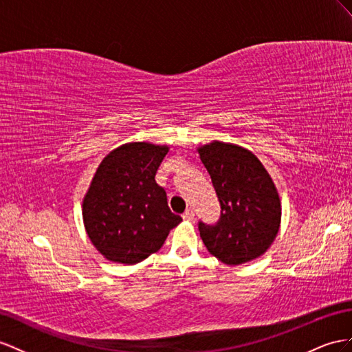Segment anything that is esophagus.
Wrapping results in <instances>:
<instances>
[{"label":"esophagus","mask_w":352,"mask_h":352,"mask_svg":"<svg viewBox=\"0 0 352 352\" xmlns=\"http://www.w3.org/2000/svg\"><path fill=\"white\" fill-rule=\"evenodd\" d=\"M183 219H184L186 221H193V220H195V211H193L192 208H187L186 212L183 214Z\"/></svg>","instance_id":"obj_1"}]
</instances>
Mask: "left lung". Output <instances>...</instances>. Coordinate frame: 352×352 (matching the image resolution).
Listing matches in <instances>:
<instances>
[{
  "mask_svg": "<svg viewBox=\"0 0 352 352\" xmlns=\"http://www.w3.org/2000/svg\"><path fill=\"white\" fill-rule=\"evenodd\" d=\"M197 153L221 206L215 226L199 223L206 250L230 266L262 257L281 226V199L272 177L253 151L236 144L211 141Z\"/></svg>",
  "mask_w": 352,
  "mask_h": 352,
  "instance_id": "obj_1",
  "label": "left lung"
}]
</instances>
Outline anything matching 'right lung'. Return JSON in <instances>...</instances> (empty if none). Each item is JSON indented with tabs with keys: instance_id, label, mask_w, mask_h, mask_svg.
<instances>
[{
	"instance_id": "obj_1",
	"label": "right lung",
	"mask_w": 352,
	"mask_h": 352,
	"mask_svg": "<svg viewBox=\"0 0 352 352\" xmlns=\"http://www.w3.org/2000/svg\"><path fill=\"white\" fill-rule=\"evenodd\" d=\"M168 150L147 141L126 142L96 168L83 197V223L94 247L110 262H142L183 221L170 212L155 179Z\"/></svg>"
}]
</instances>
